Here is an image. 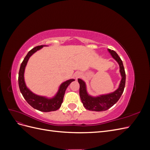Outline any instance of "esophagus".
Here are the masks:
<instances>
[{
	"mask_svg": "<svg viewBox=\"0 0 150 150\" xmlns=\"http://www.w3.org/2000/svg\"><path fill=\"white\" fill-rule=\"evenodd\" d=\"M81 76V74H80V73H79V72H78V73H76V74H75V77H76V78L77 79V78H79V76Z\"/></svg>",
	"mask_w": 150,
	"mask_h": 150,
	"instance_id": "34e87169",
	"label": "esophagus"
}]
</instances>
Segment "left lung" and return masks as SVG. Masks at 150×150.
Returning a JSON list of instances; mask_svg holds the SVG:
<instances>
[{"instance_id": "1", "label": "left lung", "mask_w": 150, "mask_h": 150, "mask_svg": "<svg viewBox=\"0 0 150 150\" xmlns=\"http://www.w3.org/2000/svg\"><path fill=\"white\" fill-rule=\"evenodd\" d=\"M108 51L120 66V72L122 78L121 82L119 88L115 91L110 94L100 95L99 96L93 97L90 96L88 93L84 81L81 79H78V83L80 85L79 96L81 102L83 103V106L86 110L89 111H103L108 110L117 103L124 91L126 83V74L122 61L115 51L108 49Z\"/></svg>"}]
</instances>
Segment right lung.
<instances>
[{
	"mask_svg": "<svg viewBox=\"0 0 150 150\" xmlns=\"http://www.w3.org/2000/svg\"><path fill=\"white\" fill-rule=\"evenodd\" d=\"M43 45L35 47L28 53L23 61L21 63L20 67V69L19 72V86L22 93V96L24 98L26 101L29 104L34 108L35 110H38L42 112H50L57 110L59 108H60L62 103L63 101V98L65 94V91L67 88L72 81H75L74 79H69L65 82L62 83L59 88L57 94L52 98H47L44 96H38L37 94H35L28 89L26 86L24 81V71L25 68L27 65V63L28 62L29 59L38 50L42 48Z\"/></svg>",
	"mask_w": 150,
	"mask_h": 150,
	"instance_id": "obj_1",
	"label": "right lung"
}]
</instances>
